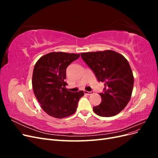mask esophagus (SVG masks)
<instances>
[{"label":"esophagus","instance_id":"obj_1","mask_svg":"<svg viewBox=\"0 0 158 158\" xmlns=\"http://www.w3.org/2000/svg\"><path fill=\"white\" fill-rule=\"evenodd\" d=\"M84 94H85V95H91V94H93L94 92H88V91H84Z\"/></svg>","mask_w":158,"mask_h":158}]
</instances>
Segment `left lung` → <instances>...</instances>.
<instances>
[{"label": "left lung", "instance_id": "obj_1", "mask_svg": "<svg viewBox=\"0 0 158 158\" xmlns=\"http://www.w3.org/2000/svg\"><path fill=\"white\" fill-rule=\"evenodd\" d=\"M99 82H104V92L99 94L102 103L93 110L98 115H116L129 102L134 85L132 69L125 57L112 50L81 53Z\"/></svg>", "mask_w": 158, "mask_h": 158}]
</instances>
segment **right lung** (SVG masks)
Wrapping results in <instances>:
<instances>
[{"label":"right lung","mask_w":158,"mask_h":158,"mask_svg":"<svg viewBox=\"0 0 158 158\" xmlns=\"http://www.w3.org/2000/svg\"><path fill=\"white\" fill-rule=\"evenodd\" d=\"M80 54L52 52L37 61L33 71L32 87L42 109L49 115L63 118L74 114L83 91L71 92L66 88L67 66Z\"/></svg>","instance_id":"add662e5"}]
</instances>
